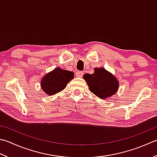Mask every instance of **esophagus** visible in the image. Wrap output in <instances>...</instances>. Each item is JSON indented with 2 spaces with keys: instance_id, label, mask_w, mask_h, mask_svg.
Listing matches in <instances>:
<instances>
[{
  "instance_id": "esophagus-1",
  "label": "esophagus",
  "mask_w": 157,
  "mask_h": 157,
  "mask_svg": "<svg viewBox=\"0 0 157 157\" xmlns=\"http://www.w3.org/2000/svg\"><path fill=\"white\" fill-rule=\"evenodd\" d=\"M84 75V73L82 71H77L75 73V76L77 78H82V77Z\"/></svg>"
}]
</instances>
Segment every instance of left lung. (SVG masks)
<instances>
[{"label": "left lung", "instance_id": "left-lung-1", "mask_svg": "<svg viewBox=\"0 0 157 157\" xmlns=\"http://www.w3.org/2000/svg\"><path fill=\"white\" fill-rule=\"evenodd\" d=\"M93 74L86 73L83 76L89 90L101 99H105L115 94L118 90V79L103 67L94 68Z\"/></svg>", "mask_w": 157, "mask_h": 157}]
</instances>
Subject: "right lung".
Segmentation results:
<instances>
[{
  "instance_id": "right-lung-1",
  "label": "right lung",
  "mask_w": 157,
  "mask_h": 157,
  "mask_svg": "<svg viewBox=\"0 0 157 157\" xmlns=\"http://www.w3.org/2000/svg\"><path fill=\"white\" fill-rule=\"evenodd\" d=\"M73 78V72L57 67L43 77L41 87L46 94L51 96L64 90Z\"/></svg>"
}]
</instances>
